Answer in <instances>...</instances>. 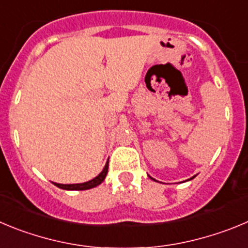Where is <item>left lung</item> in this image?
<instances>
[{"instance_id": "1", "label": "left lung", "mask_w": 248, "mask_h": 248, "mask_svg": "<svg viewBox=\"0 0 248 248\" xmlns=\"http://www.w3.org/2000/svg\"><path fill=\"white\" fill-rule=\"evenodd\" d=\"M150 178H151V177H150ZM192 178H194V177H192ZM192 178H190V179H192ZM151 179H154V178H151ZM154 181H156V179H154Z\"/></svg>"}]
</instances>
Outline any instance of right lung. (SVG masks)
Wrapping results in <instances>:
<instances>
[{"label":"right lung","mask_w":248,"mask_h":248,"mask_svg":"<svg viewBox=\"0 0 248 248\" xmlns=\"http://www.w3.org/2000/svg\"><path fill=\"white\" fill-rule=\"evenodd\" d=\"M107 173H108V162L106 163L103 171H102L101 173L98 174V176L94 177V178L91 179V181L85 182V183H78V185H60V183H54V182H53V183L56 186V187L61 188V189L86 190V189H91V188H94V187H97V186L101 185L102 182L104 181V178H106Z\"/></svg>","instance_id":"right-lung-1"}]
</instances>
